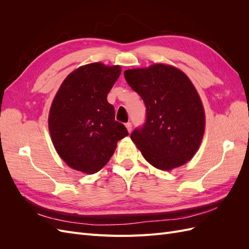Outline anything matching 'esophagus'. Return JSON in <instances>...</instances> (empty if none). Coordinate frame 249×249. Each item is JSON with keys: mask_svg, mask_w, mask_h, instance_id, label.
Segmentation results:
<instances>
[{"mask_svg": "<svg viewBox=\"0 0 249 249\" xmlns=\"http://www.w3.org/2000/svg\"><path fill=\"white\" fill-rule=\"evenodd\" d=\"M125 127H126L127 132H129V133H131V132H132V124H131V123H127V124H125Z\"/></svg>", "mask_w": 249, "mask_h": 249, "instance_id": "1", "label": "esophagus"}]
</instances>
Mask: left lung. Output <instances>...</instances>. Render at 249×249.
<instances>
[{"instance_id": "8db88e82", "label": "left lung", "mask_w": 249, "mask_h": 249, "mask_svg": "<svg viewBox=\"0 0 249 249\" xmlns=\"http://www.w3.org/2000/svg\"><path fill=\"white\" fill-rule=\"evenodd\" d=\"M124 78L146 107L144 126L131 134L144 159L164 171L190 161L206 127L205 110L191 80L177 67L163 63L126 70Z\"/></svg>"}]
</instances>
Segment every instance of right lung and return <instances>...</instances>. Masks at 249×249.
I'll list each match as a JSON object with an SVG mask.
<instances>
[{"mask_svg": "<svg viewBox=\"0 0 249 249\" xmlns=\"http://www.w3.org/2000/svg\"><path fill=\"white\" fill-rule=\"evenodd\" d=\"M122 72L120 65H82L62 82L49 112L51 139L59 157L74 170L100 171L129 135L115 122L107 95Z\"/></svg>", "mask_w": 249, "mask_h": 249, "instance_id": "1", "label": "right lung"}]
</instances>
